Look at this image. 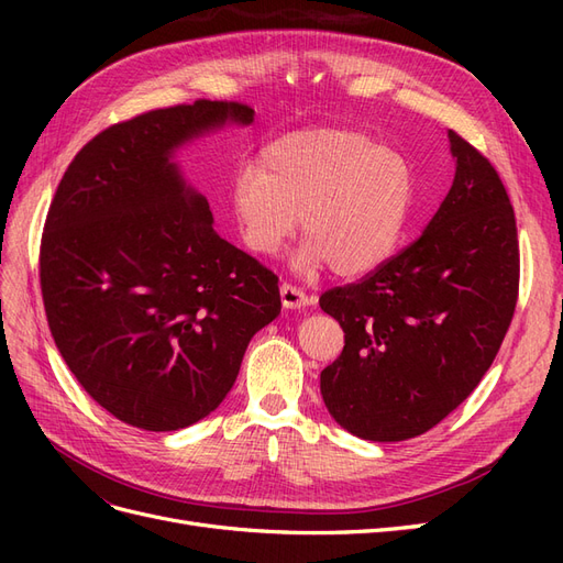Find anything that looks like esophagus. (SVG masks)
I'll return each mask as SVG.
<instances>
[{"mask_svg": "<svg viewBox=\"0 0 563 563\" xmlns=\"http://www.w3.org/2000/svg\"><path fill=\"white\" fill-rule=\"evenodd\" d=\"M279 294H282V305L286 310H300V308H305V305H310L312 300H310V296L302 291V288H298V286H294V284H288V282H284L282 286H279Z\"/></svg>", "mask_w": 563, "mask_h": 563, "instance_id": "obj_1", "label": "esophagus"}]
</instances>
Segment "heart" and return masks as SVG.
<instances>
[{
    "label": "heart",
    "instance_id": "obj_1",
    "mask_svg": "<svg viewBox=\"0 0 563 563\" xmlns=\"http://www.w3.org/2000/svg\"><path fill=\"white\" fill-rule=\"evenodd\" d=\"M413 168L368 135L314 129L284 135L263 150L258 168L234 178L232 203L246 246L275 255L302 218V275L329 265L360 277L397 249L413 203Z\"/></svg>",
    "mask_w": 563,
    "mask_h": 563
}]
</instances>
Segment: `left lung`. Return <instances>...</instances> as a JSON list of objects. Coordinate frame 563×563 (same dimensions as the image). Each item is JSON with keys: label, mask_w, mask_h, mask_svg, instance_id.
<instances>
[{"label": "left lung", "mask_w": 563, "mask_h": 563, "mask_svg": "<svg viewBox=\"0 0 563 563\" xmlns=\"http://www.w3.org/2000/svg\"><path fill=\"white\" fill-rule=\"evenodd\" d=\"M455 178L416 242L319 298L345 333L321 371L338 424L371 441L432 430L479 385L519 298L515 209L493 164L449 131Z\"/></svg>", "instance_id": "obj_1"}]
</instances>
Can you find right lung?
Wrapping results in <instances>:
<instances>
[{
  "instance_id": "1",
  "label": "right lung",
  "mask_w": 563,
  "mask_h": 563,
  "mask_svg": "<svg viewBox=\"0 0 563 563\" xmlns=\"http://www.w3.org/2000/svg\"><path fill=\"white\" fill-rule=\"evenodd\" d=\"M253 110L199 98L100 131L51 201L40 284L51 335L89 395L133 428L216 411L249 340L282 310L279 277L220 240L172 152Z\"/></svg>"
}]
</instances>
